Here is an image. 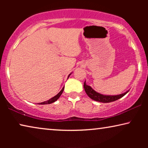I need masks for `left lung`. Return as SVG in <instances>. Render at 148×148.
I'll use <instances>...</instances> for the list:
<instances>
[{
	"label": "left lung",
	"mask_w": 148,
	"mask_h": 148,
	"mask_svg": "<svg viewBox=\"0 0 148 148\" xmlns=\"http://www.w3.org/2000/svg\"><path fill=\"white\" fill-rule=\"evenodd\" d=\"M84 87L87 95H88L91 99H92V100H94L95 101H97V102L103 103H108L116 101L124 96L125 95L129 92V91H127V92L123 93V94L116 95V96H106V95H102L96 92V91L93 90L90 86H88V85L86 84V82H84Z\"/></svg>",
	"instance_id": "left-lung-1"
}]
</instances>
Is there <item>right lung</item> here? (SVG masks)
Here are the masks:
<instances>
[{
    "label": "right lung",
    "instance_id": "add662e5",
    "mask_svg": "<svg viewBox=\"0 0 148 148\" xmlns=\"http://www.w3.org/2000/svg\"><path fill=\"white\" fill-rule=\"evenodd\" d=\"M70 75H71V74H69V75L68 76V78H69V77L70 76ZM64 88V87H63V88H62V90H60V92L59 93H58V94H56L55 96H54L53 98H50V100H47V101H45V102H41V103H40L39 104H51V103H53V102H55V101L57 100L59 98V97H60V96H61L62 93L63 92Z\"/></svg>",
    "mask_w": 148,
    "mask_h": 148
}]
</instances>
